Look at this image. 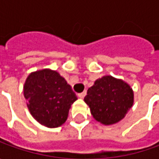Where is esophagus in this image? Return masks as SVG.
<instances>
[{
    "label": "esophagus",
    "mask_w": 159,
    "mask_h": 159,
    "mask_svg": "<svg viewBox=\"0 0 159 159\" xmlns=\"http://www.w3.org/2000/svg\"><path fill=\"white\" fill-rule=\"evenodd\" d=\"M87 95V91L85 90V91H83L82 93H80V94H78V96L80 97V98H84L85 96Z\"/></svg>",
    "instance_id": "1"
}]
</instances>
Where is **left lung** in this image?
I'll list each match as a JSON object with an SVG mask.
<instances>
[{
    "label": "left lung",
    "instance_id": "left-lung-1",
    "mask_svg": "<svg viewBox=\"0 0 159 159\" xmlns=\"http://www.w3.org/2000/svg\"><path fill=\"white\" fill-rule=\"evenodd\" d=\"M84 101L97 121L112 125L123 119L133 106L134 93L123 80L104 76L89 88Z\"/></svg>",
    "mask_w": 159,
    "mask_h": 159
}]
</instances>
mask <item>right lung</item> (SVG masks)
I'll list each match as a JSON object with an SVG mask.
<instances>
[{"label": "right lung", "instance_id": "1", "mask_svg": "<svg viewBox=\"0 0 159 159\" xmlns=\"http://www.w3.org/2000/svg\"><path fill=\"white\" fill-rule=\"evenodd\" d=\"M24 95L32 116L47 127H58L66 121L70 105L77 100L71 87L51 70L31 73L24 86Z\"/></svg>", "mask_w": 159, "mask_h": 159}]
</instances>
